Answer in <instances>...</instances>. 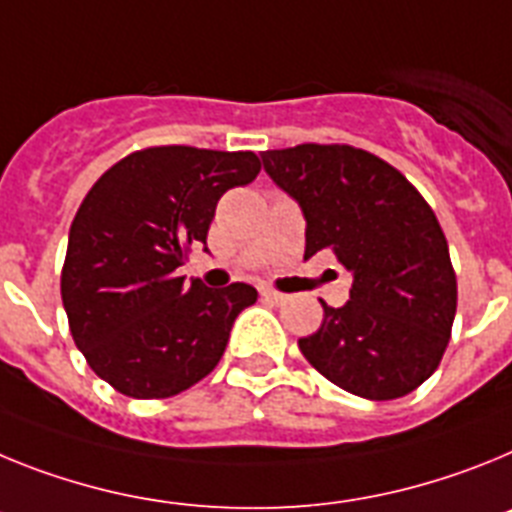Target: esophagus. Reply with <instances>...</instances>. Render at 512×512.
I'll return each instance as SVG.
<instances>
[{
    "mask_svg": "<svg viewBox=\"0 0 512 512\" xmlns=\"http://www.w3.org/2000/svg\"><path fill=\"white\" fill-rule=\"evenodd\" d=\"M260 296L268 301V304H283V301H286V296L278 291H273V288H260Z\"/></svg>",
    "mask_w": 512,
    "mask_h": 512,
    "instance_id": "34e87169",
    "label": "esophagus"
}]
</instances>
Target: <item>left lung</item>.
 <instances>
[{
  "label": "left lung",
  "mask_w": 512,
  "mask_h": 512,
  "mask_svg": "<svg viewBox=\"0 0 512 512\" xmlns=\"http://www.w3.org/2000/svg\"><path fill=\"white\" fill-rule=\"evenodd\" d=\"M270 180L299 203L304 260L332 250L353 273L350 301L324 306L306 361L355 397L415 391L441 363L456 317V273L433 208L384 159L345 144L262 151Z\"/></svg>",
  "instance_id": "8db88e82"
}]
</instances>
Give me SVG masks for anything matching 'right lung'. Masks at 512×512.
I'll list each match as a JSON object with an SVG mask.
<instances>
[{
  "label": "right lung",
  "instance_id": "1",
  "mask_svg": "<svg viewBox=\"0 0 512 512\" xmlns=\"http://www.w3.org/2000/svg\"><path fill=\"white\" fill-rule=\"evenodd\" d=\"M260 172L252 151L154 146L92 185L71 221L61 301L92 371L133 399H164L208 376L250 283L208 288L175 270L206 244L216 203Z\"/></svg>",
  "mask_w": 512,
  "mask_h": 512
}]
</instances>
